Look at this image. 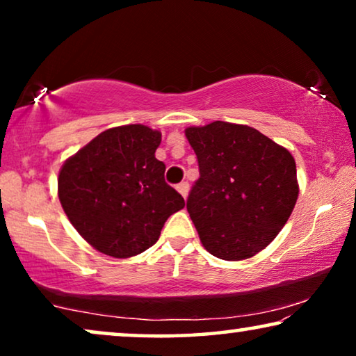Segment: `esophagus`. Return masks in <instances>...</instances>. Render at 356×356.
I'll return each mask as SVG.
<instances>
[{
	"mask_svg": "<svg viewBox=\"0 0 356 356\" xmlns=\"http://www.w3.org/2000/svg\"><path fill=\"white\" fill-rule=\"evenodd\" d=\"M177 191L181 194L184 199H186L188 191H189V183L188 181H181L179 184H177Z\"/></svg>",
	"mask_w": 356,
	"mask_h": 356,
	"instance_id": "obj_1",
	"label": "esophagus"
}]
</instances>
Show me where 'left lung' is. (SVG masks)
<instances>
[{
  "label": "left lung",
  "mask_w": 356,
  "mask_h": 356,
  "mask_svg": "<svg viewBox=\"0 0 356 356\" xmlns=\"http://www.w3.org/2000/svg\"><path fill=\"white\" fill-rule=\"evenodd\" d=\"M199 178L186 209L212 256L241 261L269 245L298 199L291 154L245 124L213 121L186 128Z\"/></svg>",
  "instance_id": "1"
}]
</instances>
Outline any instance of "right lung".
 Returning a JSON list of instances; mask_svg holds the SVG:
<instances>
[{
  "mask_svg": "<svg viewBox=\"0 0 356 356\" xmlns=\"http://www.w3.org/2000/svg\"><path fill=\"white\" fill-rule=\"evenodd\" d=\"M162 134L144 124L106 129L65 162L58 196L72 227L97 251L131 257L155 245L181 194L155 159Z\"/></svg>",
  "mask_w": 356,
  "mask_h": 356,
  "instance_id": "right-lung-1",
  "label": "right lung"
}]
</instances>
